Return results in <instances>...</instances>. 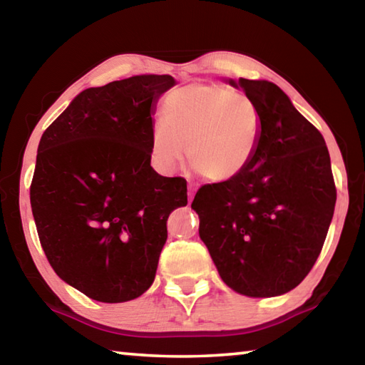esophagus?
Here are the masks:
<instances>
[{
    "mask_svg": "<svg viewBox=\"0 0 365 365\" xmlns=\"http://www.w3.org/2000/svg\"><path fill=\"white\" fill-rule=\"evenodd\" d=\"M195 193H196V187H195V185H190V187H188V200H190V201L193 200Z\"/></svg>",
    "mask_w": 365,
    "mask_h": 365,
    "instance_id": "34e87169",
    "label": "esophagus"
}]
</instances>
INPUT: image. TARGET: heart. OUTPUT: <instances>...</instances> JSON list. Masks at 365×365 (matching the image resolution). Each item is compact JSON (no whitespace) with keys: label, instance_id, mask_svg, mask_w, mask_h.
<instances>
[{"label":"heart","instance_id":"heart-1","mask_svg":"<svg viewBox=\"0 0 365 365\" xmlns=\"http://www.w3.org/2000/svg\"><path fill=\"white\" fill-rule=\"evenodd\" d=\"M262 117L250 96L225 85L191 83L168 95L151 130V154L169 172L188 153L196 172L230 182L250 168L261 146Z\"/></svg>","mask_w":365,"mask_h":365}]
</instances>
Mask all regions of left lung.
I'll return each mask as SVG.
<instances>
[{"mask_svg":"<svg viewBox=\"0 0 365 365\" xmlns=\"http://www.w3.org/2000/svg\"><path fill=\"white\" fill-rule=\"evenodd\" d=\"M259 108L256 159L230 182L197 190L191 207L220 279L237 293L267 298L306 279L322 251L336 187L325 140L267 80H230Z\"/></svg>","mask_w":365,"mask_h":365,"instance_id":"left-lung-1","label":"left lung"}]
</instances>
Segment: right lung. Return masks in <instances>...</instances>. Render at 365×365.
<instances>
[{"instance_id":"add662e5","label":"right lung","mask_w":365,"mask_h":365,"mask_svg":"<svg viewBox=\"0 0 365 365\" xmlns=\"http://www.w3.org/2000/svg\"><path fill=\"white\" fill-rule=\"evenodd\" d=\"M170 76L88 88L41 135L30 205L41 248L71 287L101 302L138 298L154 282L168 219L187 180L151 168L153 106Z\"/></svg>"}]
</instances>
